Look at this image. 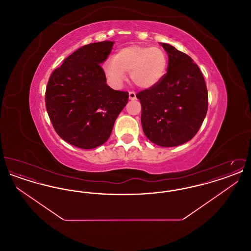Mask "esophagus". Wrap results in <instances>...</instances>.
<instances>
[{
	"label": "esophagus",
	"mask_w": 251,
	"mask_h": 251,
	"mask_svg": "<svg viewBox=\"0 0 251 251\" xmlns=\"http://www.w3.org/2000/svg\"><path fill=\"white\" fill-rule=\"evenodd\" d=\"M129 98H130V100H135V99H136L135 92H134V91H130V92H129Z\"/></svg>",
	"instance_id": "obj_1"
}]
</instances>
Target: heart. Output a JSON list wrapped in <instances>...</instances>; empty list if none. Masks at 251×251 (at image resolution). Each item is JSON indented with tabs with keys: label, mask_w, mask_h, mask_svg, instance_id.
<instances>
[{
	"label": "heart",
	"mask_w": 251,
	"mask_h": 251,
	"mask_svg": "<svg viewBox=\"0 0 251 251\" xmlns=\"http://www.w3.org/2000/svg\"><path fill=\"white\" fill-rule=\"evenodd\" d=\"M168 65L167 52L160 47L131 45L120 49L113 59L103 66L108 81L119 86L130 72L132 84L140 88H151L165 77Z\"/></svg>",
	"instance_id": "obj_1"
}]
</instances>
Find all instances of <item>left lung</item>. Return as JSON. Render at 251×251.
I'll use <instances>...</instances> for the list:
<instances>
[{"instance_id":"left-lung-1","label":"left lung","mask_w":251,"mask_h":251,"mask_svg":"<svg viewBox=\"0 0 251 251\" xmlns=\"http://www.w3.org/2000/svg\"><path fill=\"white\" fill-rule=\"evenodd\" d=\"M168 55L160 83L136 94L144 133L161 147L186 143L197 134L208 109V91L200 68L186 53L162 43Z\"/></svg>"}]
</instances>
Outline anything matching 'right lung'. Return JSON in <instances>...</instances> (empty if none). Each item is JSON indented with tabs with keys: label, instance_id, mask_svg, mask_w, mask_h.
I'll return each mask as SVG.
<instances>
[{
	"label": "right lung",
	"instance_id": "right-lung-1",
	"mask_svg": "<svg viewBox=\"0 0 251 251\" xmlns=\"http://www.w3.org/2000/svg\"><path fill=\"white\" fill-rule=\"evenodd\" d=\"M113 44L101 41L78 49L49 79L45 93L49 118L63 140L80 149L105 143L128 102L129 93L108 86L100 67Z\"/></svg>",
	"mask_w": 251,
	"mask_h": 251
}]
</instances>
